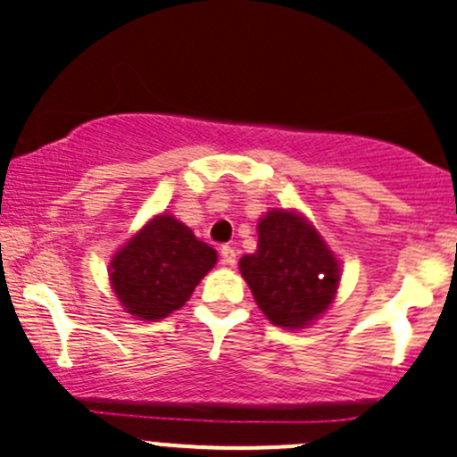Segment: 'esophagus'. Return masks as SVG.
I'll return each instance as SVG.
<instances>
[{
	"label": "esophagus",
	"mask_w": 457,
	"mask_h": 457,
	"mask_svg": "<svg viewBox=\"0 0 457 457\" xmlns=\"http://www.w3.org/2000/svg\"><path fill=\"white\" fill-rule=\"evenodd\" d=\"M220 262H223V265H234V262H237V250L229 245L220 247Z\"/></svg>",
	"instance_id": "34e87169"
}]
</instances>
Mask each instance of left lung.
I'll use <instances>...</instances> for the list:
<instances>
[{
  "label": "left lung",
  "mask_w": 457,
  "mask_h": 457,
  "mask_svg": "<svg viewBox=\"0 0 457 457\" xmlns=\"http://www.w3.org/2000/svg\"><path fill=\"white\" fill-rule=\"evenodd\" d=\"M241 274L274 325H310L334 301L338 262L303 216L270 210L258 220V247L241 258Z\"/></svg>",
  "instance_id": "left-lung-1"
}]
</instances>
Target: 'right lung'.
I'll return each instance as SVG.
<instances>
[{
    "instance_id": "obj_1",
    "label": "right lung",
    "mask_w": 457,
    "mask_h": 457,
    "mask_svg": "<svg viewBox=\"0 0 457 457\" xmlns=\"http://www.w3.org/2000/svg\"><path fill=\"white\" fill-rule=\"evenodd\" d=\"M214 262L207 243L174 216L161 214L114 254L110 280L126 312L159 320L186 305Z\"/></svg>"
}]
</instances>
